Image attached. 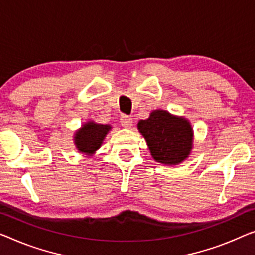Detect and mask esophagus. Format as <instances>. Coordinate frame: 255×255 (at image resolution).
Instances as JSON below:
<instances>
[{"label":"esophagus","mask_w":255,"mask_h":255,"mask_svg":"<svg viewBox=\"0 0 255 255\" xmlns=\"http://www.w3.org/2000/svg\"><path fill=\"white\" fill-rule=\"evenodd\" d=\"M120 123L123 125V127L125 128H130L132 126V118H130L129 116L123 115L120 117Z\"/></svg>","instance_id":"34e87169"}]
</instances>
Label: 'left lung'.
<instances>
[{"label":"left lung","instance_id":"1","mask_svg":"<svg viewBox=\"0 0 255 255\" xmlns=\"http://www.w3.org/2000/svg\"><path fill=\"white\" fill-rule=\"evenodd\" d=\"M137 128L145 138L152 158L164 165H177L189 157L192 149L193 130L189 120L154 110Z\"/></svg>","mask_w":255,"mask_h":255}]
</instances>
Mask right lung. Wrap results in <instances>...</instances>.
<instances>
[{
	"label": "right lung",
	"instance_id": "right-lung-1",
	"mask_svg": "<svg viewBox=\"0 0 255 255\" xmlns=\"http://www.w3.org/2000/svg\"><path fill=\"white\" fill-rule=\"evenodd\" d=\"M111 130L110 125L96 124L88 121L75 132L74 144L81 153L91 155L100 149L108 132Z\"/></svg>",
	"mask_w": 255,
	"mask_h": 255
}]
</instances>
